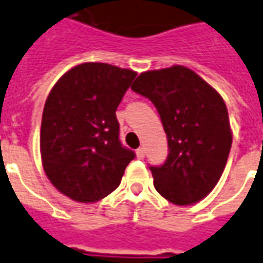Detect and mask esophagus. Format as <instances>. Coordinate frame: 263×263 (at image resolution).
Returning a JSON list of instances; mask_svg holds the SVG:
<instances>
[{"label":"esophagus","instance_id":"34e87169","mask_svg":"<svg viewBox=\"0 0 263 263\" xmlns=\"http://www.w3.org/2000/svg\"><path fill=\"white\" fill-rule=\"evenodd\" d=\"M137 157H138V158H141V160L145 157V148H144V146H141V148H138V149H137Z\"/></svg>","mask_w":263,"mask_h":263}]
</instances>
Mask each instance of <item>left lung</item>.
Listing matches in <instances>:
<instances>
[{"instance_id": "left-lung-1", "label": "left lung", "mask_w": 263, "mask_h": 263, "mask_svg": "<svg viewBox=\"0 0 263 263\" xmlns=\"http://www.w3.org/2000/svg\"><path fill=\"white\" fill-rule=\"evenodd\" d=\"M131 87L154 103L167 134V160L149 167L155 190L177 206L204 199L220 180L232 146L224 101L184 66L144 71Z\"/></svg>"}]
</instances>
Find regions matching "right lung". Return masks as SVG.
<instances>
[{
  "label": "right lung",
  "mask_w": 263,
  "mask_h": 263,
  "mask_svg": "<svg viewBox=\"0 0 263 263\" xmlns=\"http://www.w3.org/2000/svg\"><path fill=\"white\" fill-rule=\"evenodd\" d=\"M135 76L108 63H82L50 90L40 131L43 168L50 183L74 201L106 197L135 158L119 141L115 114Z\"/></svg>",
  "instance_id": "1"
}]
</instances>
